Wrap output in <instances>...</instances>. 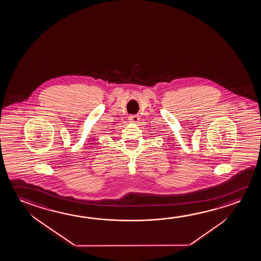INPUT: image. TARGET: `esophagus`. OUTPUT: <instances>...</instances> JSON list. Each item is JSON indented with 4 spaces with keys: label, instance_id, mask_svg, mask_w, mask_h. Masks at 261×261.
Segmentation results:
<instances>
[{
    "label": "esophagus",
    "instance_id": "1",
    "mask_svg": "<svg viewBox=\"0 0 261 261\" xmlns=\"http://www.w3.org/2000/svg\"><path fill=\"white\" fill-rule=\"evenodd\" d=\"M139 119H140V117H139V116H137V115H132V116H129V120L132 123H138Z\"/></svg>",
    "mask_w": 261,
    "mask_h": 261
}]
</instances>
